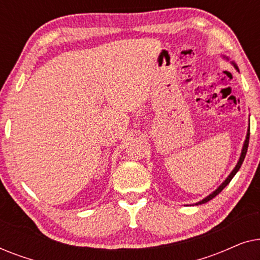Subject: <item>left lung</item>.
I'll return each instance as SVG.
<instances>
[{
	"instance_id": "obj_1",
	"label": "left lung",
	"mask_w": 260,
	"mask_h": 260,
	"mask_svg": "<svg viewBox=\"0 0 260 260\" xmlns=\"http://www.w3.org/2000/svg\"><path fill=\"white\" fill-rule=\"evenodd\" d=\"M227 60H229V58H226ZM232 63H233V66L236 67V69L238 70V67H237V65L236 63H234L233 61H232ZM239 71V70H238ZM248 141H250V125H248V129H247V134H246V140H245V142H244V145H243V149H241V154H240V157H239V161H238V163H237V166L234 167V169L232 170V172H231V174L229 176H227V179L223 181V182L220 184V186L216 188V189L213 191L212 194H209L208 197H206L204 200H201V201H199L198 204H195V205H201V204H205V202H208L209 200H212L213 198H215L216 195H218L220 191H221L223 188H225L227 184H229L230 182H231V180L233 179L234 177V175H236V174L238 173V170L240 169V167H241V165H243V162H244V158H245V156H246V152H247V148H248Z\"/></svg>"
}]
</instances>
